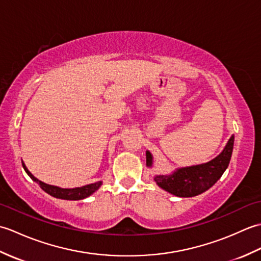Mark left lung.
Wrapping results in <instances>:
<instances>
[{"label": "left lung", "instance_id": "1", "mask_svg": "<svg viewBox=\"0 0 261 261\" xmlns=\"http://www.w3.org/2000/svg\"><path fill=\"white\" fill-rule=\"evenodd\" d=\"M233 142L234 137L232 136L223 151L206 164L178 168L170 175L154 176V181L166 192L179 197H193L202 194L212 187L228 168L233 150ZM146 156L147 166L151 167V153L147 151Z\"/></svg>", "mask_w": 261, "mask_h": 261}]
</instances>
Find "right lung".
Masks as SVG:
<instances>
[{"label": "right lung", "mask_w": 261, "mask_h": 261, "mask_svg": "<svg viewBox=\"0 0 261 261\" xmlns=\"http://www.w3.org/2000/svg\"><path fill=\"white\" fill-rule=\"evenodd\" d=\"M22 166H23V169L25 170V173L30 176V178L32 180H35L36 182H38L40 187L42 188L43 191L46 193H48L49 195H51L56 198H62V199H69V201H79V199H83L86 198L94 192H96L99 186L102 185V181H97L94 182V184H90V185H85L82 187H76V188H60L58 186H53V185H48L46 182H43L41 180H39L38 178H36L33 176L28 168L25 167L24 163H22Z\"/></svg>", "instance_id": "1"}]
</instances>
